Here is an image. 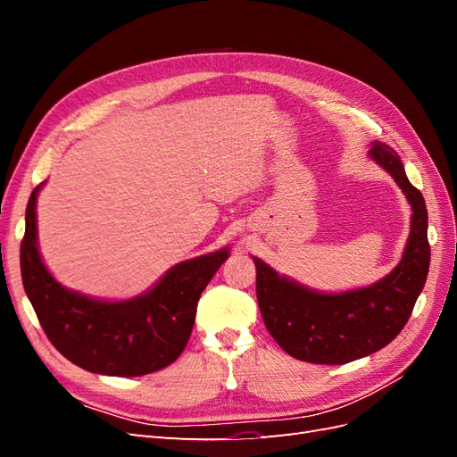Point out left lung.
Wrapping results in <instances>:
<instances>
[{"label":"left lung","instance_id":"obj_1","mask_svg":"<svg viewBox=\"0 0 457 457\" xmlns=\"http://www.w3.org/2000/svg\"><path fill=\"white\" fill-rule=\"evenodd\" d=\"M368 156L389 173L411 207L410 237L398 265L381 280L326 294L278 274L253 257L257 301L269 334L289 354L312 364H347L389 345L413 311L427 280L431 247L427 207L396 152L373 141Z\"/></svg>","mask_w":457,"mask_h":457}]
</instances>
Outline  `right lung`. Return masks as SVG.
<instances>
[{"label":"right lung","instance_id":"add662e5","mask_svg":"<svg viewBox=\"0 0 457 457\" xmlns=\"http://www.w3.org/2000/svg\"><path fill=\"white\" fill-rule=\"evenodd\" d=\"M26 205L21 244L24 292L46 336L72 364L101 376L137 378L175 362L187 347L205 286L228 259V247L177 262L145 294L106 301L64 287L37 245V195Z\"/></svg>","mask_w":457,"mask_h":457}]
</instances>
